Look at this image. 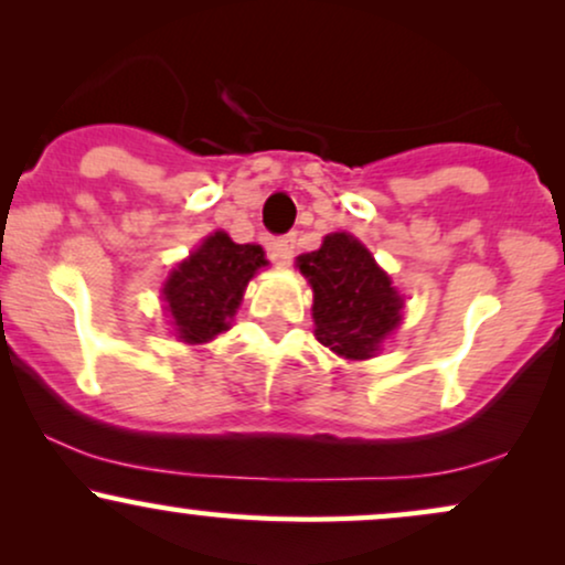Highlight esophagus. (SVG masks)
Returning a JSON list of instances; mask_svg holds the SVG:
<instances>
[{
  "label": "esophagus",
  "mask_w": 565,
  "mask_h": 565,
  "mask_svg": "<svg viewBox=\"0 0 565 565\" xmlns=\"http://www.w3.org/2000/svg\"><path fill=\"white\" fill-rule=\"evenodd\" d=\"M268 255L276 265H289L291 257H295V234L276 236V239H270Z\"/></svg>",
  "instance_id": "esophagus-1"
}]
</instances>
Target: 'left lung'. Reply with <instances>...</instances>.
Instances as JSON below:
<instances>
[{
    "instance_id": "8db88e82",
    "label": "left lung",
    "mask_w": 565,
    "mask_h": 565,
    "mask_svg": "<svg viewBox=\"0 0 565 565\" xmlns=\"http://www.w3.org/2000/svg\"><path fill=\"white\" fill-rule=\"evenodd\" d=\"M312 287L316 339L344 360H369L403 321V297L363 242L348 231L323 236L321 249L297 257Z\"/></svg>"
}]
</instances>
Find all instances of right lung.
I'll list each match as a JSON object with an SVG mask.
<instances>
[{
    "label": "right lung",
    "instance_id": "right-lung-1",
    "mask_svg": "<svg viewBox=\"0 0 565 565\" xmlns=\"http://www.w3.org/2000/svg\"><path fill=\"white\" fill-rule=\"evenodd\" d=\"M263 265L268 260L260 244H236L226 231H215L202 239L162 284V300L175 339L205 344L228 331L249 278Z\"/></svg>",
    "mask_w": 565,
    "mask_h": 565
}]
</instances>
